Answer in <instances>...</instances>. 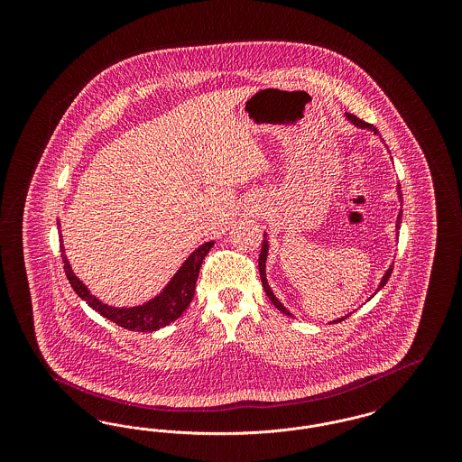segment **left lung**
I'll return each mask as SVG.
<instances>
[{
  "instance_id": "1",
  "label": "left lung",
  "mask_w": 462,
  "mask_h": 462,
  "mask_svg": "<svg viewBox=\"0 0 462 462\" xmlns=\"http://www.w3.org/2000/svg\"><path fill=\"white\" fill-rule=\"evenodd\" d=\"M346 117L352 121L353 125H356L358 128H367V130H371V132L377 133V130L374 128L373 125H369V123H365V121H362V119H358L356 116H353V114H346ZM398 198L402 199V190H400V185H398ZM402 202V200H400ZM400 223H402V209H400V213H398V217H396V228H400ZM264 237H266V234H264ZM266 256H268V242L266 239L263 241V245H262V253H260V260H258V266H260V277H262V284H263L264 292H266V296L270 298V301L275 305L277 310H281L282 313H286L289 317H292L291 315V311L284 308V305L275 298V294L272 292V289L268 286V282H266V273H264V266H266ZM392 270H393V266H390L388 270H386V273H384V277L381 279V282H379V287H377V291L381 289V287L384 286L386 282H388V279H390V275H392ZM348 315H345V317H341V319H337V320H332L330 324H337V322H341V320H345Z\"/></svg>"
}]
</instances>
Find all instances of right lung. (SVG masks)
Wrapping results in <instances>:
<instances>
[{
  "mask_svg": "<svg viewBox=\"0 0 462 462\" xmlns=\"http://www.w3.org/2000/svg\"><path fill=\"white\" fill-rule=\"evenodd\" d=\"M215 242H206L198 247L187 260L180 266L175 277L170 281V284L164 287V291L155 296L154 300L133 308H114L107 307L106 303L98 301L95 296L89 294L87 286L74 275L70 264L67 262L64 254V245H60L62 251V262L66 270L67 281L70 287L76 291V294L85 300L89 307L98 311L102 317H106L110 322L117 324L119 328L134 330V332H152V330L166 328L176 320L187 307L190 305L194 292H196V282H198L199 270L202 260L209 253Z\"/></svg>",
  "mask_w": 462,
  "mask_h": 462,
  "instance_id": "obj_1",
  "label": "right lung"
}]
</instances>
